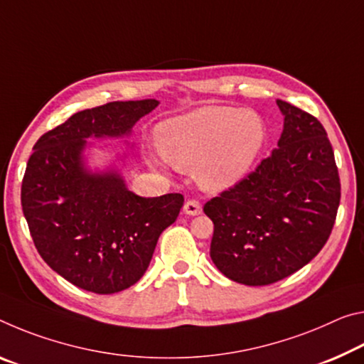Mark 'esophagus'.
I'll return each mask as SVG.
<instances>
[{"label": "esophagus", "instance_id": "esophagus-1", "mask_svg": "<svg viewBox=\"0 0 364 364\" xmlns=\"http://www.w3.org/2000/svg\"><path fill=\"white\" fill-rule=\"evenodd\" d=\"M183 209L188 213V215H199V213L203 212V204H200L198 199H189L188 203L184 204Z\"/></svg>", "mask_w": 364, "mask_h": 364}]
</instances>
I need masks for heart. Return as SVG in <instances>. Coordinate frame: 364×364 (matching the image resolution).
<instances>
[{
  "label": "heart",
  "instance_id": "obj_1",
  "mask_svg": "<svg viewBox=\"0 0 364 364\" xmlns=\"http://www.w3.org/2000/svg\"><path fill=\"white\" fill-rule=\"evenodd\" d=\"M159 152L181 170L196 168L205 189H227L250 173L265 142L264 121L255 112L200 107L164 121L155 129ZM152 165L157 160L149 157Z\"/></svg>",
  "mask_w": 364,
  "mask_h": 364
}]
</instances>
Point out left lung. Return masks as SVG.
I'll return each mask as SVG.
<instances>
[{"mask_svg":"<svg viewBox=\"0 0 364 364\" xmlns=\"http://www.w3.org/2000/svg\"><path fill=\"white\" fill-rule=\"evenodd\" d=\"M279 147L235 186L207 200L210 257L230 280L275 284L317 256L333 228L340 178L324 126L291 103Z\"/></svg>","mask_w":364,"mask_h":364,"instance_id":"obj_1","label":"left lung"}]
</instances>
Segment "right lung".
Masks as SVG:
<instances>
[{
	"label": "right lung",
	"mask_w": 364,
	"mask_h": 364,
	"mask_svg": "<svg viewBox=\"0 0 364 364\" xmlns=\"http://www.w3.org/2000/svg\"><path fill=\"white\" fill-rule=\"evenodd\" d=\"M157 105L154 99L109 102L74 113L40 137L27 161L21 203L33 245L82 290L109 295L134 285L181 210V194L141 198L117 171L90 173L82 164L85 139L129 134Z\"/></svg>",
	"instance_id": "right-lung-1"
}]
</instances>
